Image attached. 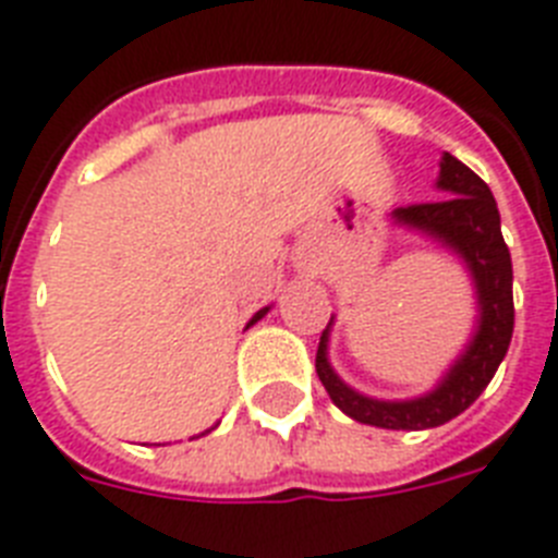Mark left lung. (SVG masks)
I'll list each match as a JSON object with an SVG mask.
<instances>
[{
    "mask_svg": "<svg viewBox=\"0 0 558 558\" xmlns=\"http://www.w3.org/2000/svg\"><path fill=\"white\" fill-rule=\"evenodd\" d=\"M438 186L449 193L447 198L405 204V207L395 209L391 216L398 218L400 225L438 235L440 242H447L452 251L461 253L470 267L481 305V323L470 349L463 351L461 360L449 368L438 389L429 391L426 398L403 400V403L363 398L349 389L328 365V354H325L328 328L319 337V349H316V374L333 403L354 421L380 426V429H432V426L458 417L463 409H470L481 398V391L487 389V383L498 372L512 340V323H515L512 262L505 235H501L496 198L466 163H461L449 153L440 160Z\"/></svg>",
    "mask_w": 558,
    "mask_h": 558,
    "instance_id": "8db88e82",
    "label": "left lung"
}]
</instances>
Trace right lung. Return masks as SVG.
Wrapping results in <instances>:
<instances>
[{
	"label": "right lung",
	"instance_id": "add662e5",
	"mask_svg": "<svg viewBox=\"0 0 558 558\" xmlns=\"http://www.w3.org/2000/svg\"><path fill=\"white\" fill-rule=\"evenodd\" d=\"M265 314H267V307H265V311H258V314L253 316V319H251V325H253V323H258V319H262V316H265Z\"/></svg>",
	"mask_w": 558,
	"mask_h": 558
}]
</instances>
